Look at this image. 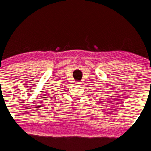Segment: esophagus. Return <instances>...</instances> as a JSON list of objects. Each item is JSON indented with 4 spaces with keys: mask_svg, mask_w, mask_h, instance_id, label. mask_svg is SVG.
<instances>
[{
    "mask_svg": "<svg viewBox=\"0 0 151 151\" xmlns=\"http://www.w3.org/2000/svg\"><path fill=\"white\" fill-rule=\"evenodd\" d=\"M75 84H76V85H80L81 84V82H79V81H76V83H75Z\"/></svg>",
    "mask_w": 151,
    "mask_h": 151,
    "instance_id": "1",
    "label": "esophagus"
}]
</instances>
